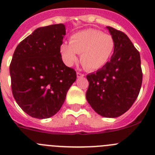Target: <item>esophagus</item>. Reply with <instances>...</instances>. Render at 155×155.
Here are the masks:
<instances>
[{"mask_svg": "<svg viewBox=\"0 0 155 155\" xmlns=\"http://www.w3.org/2000/svg\"><path fill=\"white\" fill-rule=\"evenodd\" d=\"M76 76H77V78H81V77H83L84 74H82V73L77 72V73H76Z\"/></svg>", "mask_w": 155, "mask_h": 155, "instance_id": "esophagus-1", "label": "esophagus"}]
</instances>
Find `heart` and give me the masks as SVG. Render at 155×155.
Masks as SVG:
<instances>
[{
  "label": "heart",
  "mask_w": 155,
  "mask_h": 155,
  "mask_svg": "<svg viewBox=\"0 0 155 155\" xmlns=\"http://www.w3.org/2000/svg\"><path fill=\"white\" fill-rule=\"evenodd\" d=\"M115 40L110 35L101 31L88 28L77 31L70 36V43L61 45V58L64 64L71 67L80 55V61L89 71H94L104 67L114 54Z\"/></svg>",
  "instance_id": "b5f03b06"
}]
</instances>
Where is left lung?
Returning a JSON list of instances; mask_svg holds the SVG:
<instances>
[{"mask_svg":"<svg viewBox=\"0 0 155 155\" xmlns=\"http://www.w3.org/2000/svg\"><path fill=\"white\" fill-rule=\"evenodd\" d=\"M115 40V49L107 64L87 75L86 99L99 115L118 117L132 107L139 94L142 73L139 52L125 33L107 26Z\"/></svg>","mask_w":155,"mask_h":155,"instance_id":"8db88e82","label":"left lung"}]
</instances>
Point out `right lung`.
<instances>
[{
    "label": "right lung",
    "instance_id": "1",
    "mask_svg": "<svg viewBox=\"0 0 155 155\" xmlns=\"http://www.w3.org/2000/svg\"><path fill=\"white\" fill-rule=\"evenodd\" d=\"M65 35L62 23L40 27L13 53L10 65L12 92L31 117L46 119L56 114L76 81V71L64 64L60 51Z\"/></svg>",
    "mask_w": 155,
    "mask_h": 155
}]
</instances>
